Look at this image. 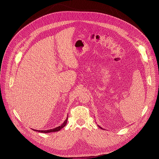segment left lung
I'll return each instance as SVG.
<instances>
[{"label": "left lung", "instance_id": "1", "mask_svg": "<svg viewBox=\"0 0 159 159\" xmlns=\"http://www.w3.org/2000/svg\"><path fill=\"white\" fill-rule=\"evenodd\" d=\"M98 127H100V129H103V128H102V127H100V126H99V125H98ZM103 130H104V129H103Z\"/></svg>", "mask_w": 159, "mask_h": 159}]
</instances>
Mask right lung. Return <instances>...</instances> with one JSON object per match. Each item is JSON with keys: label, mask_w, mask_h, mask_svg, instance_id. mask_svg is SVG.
Wrapping results in <instances>:
<instances>
[{"label": "right lung", "mask_w": 159, "mask_h": 159, "mask_svg": "<svg viewBox=\"0 0 159 159\" xmlns=\"http://www.w3.org/2000/svg\"><path fill=\"white\" fill-rule=\"evenodd\" d=\"M68 114H67V119L65 120V121L61 124V125L59 126V127H57L54 129H49V130H35V129H32L34 131H36V132H41V133H50V132H58L59 130H61L63 127H64L66 124H67V120H68Z\"/></svg>", "instance_id": "obj_1"}]
</instances>
